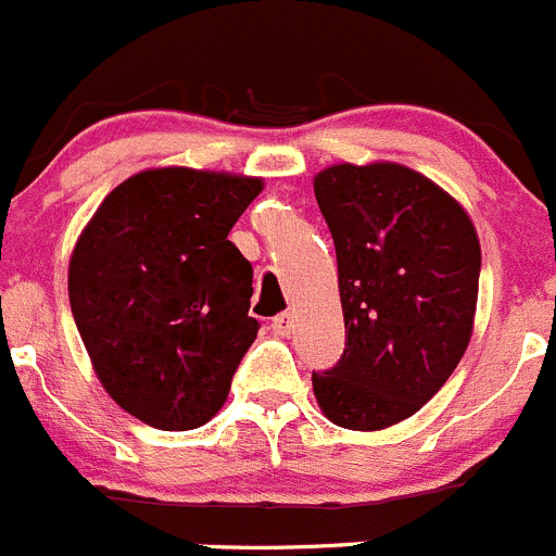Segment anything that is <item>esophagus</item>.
Instances as JSON below:
<instances>
[{
  "instance_id": "esophagus-1",
  "label": "esophagus",
  "mask_w": 556,
  "mask_h": 556,
  "mask_svg": "<svg viewBox=\"0 0 556 556\" xmlns=\"http://www.w3.org/2000/svg\"><path fill=\"white\" fill-rule=\"evenodd\" d=\"M269 327H273L275 336L287 338L289 332H292V327H294V316H292V314H278V316H275L273 325H269Z\"/></svg>"
}]
</instances>
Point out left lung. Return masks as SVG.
Instances as JSON below:
<instances>
[{
    "mask_svg": "<svg viewBox=\"0 0 556 556\" xmlns=\"http://www.w3.org/2000/svg\"><path fill=\"white\" fill-rule=\"evenodd\" d=\"M314 193L338 258L346 349L314 374L330 422L379 431L451 379L472 338L480 240L467 210L401 163H336Z\"/></svg>",
    "mask_w": 556,
    "mask_h": 556,
    "instance_id": "1",
    "label": "left lung"
}]
</instances>
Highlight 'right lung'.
I'll list each match as a JSON object with an SVG mask.
<instances>
[{
	"mask_svg": "<svg viewBox=\"0 0 556 556\" xmlns=\"http://www.w3.org/2000/svg\"><path fill=\"white\" fill-rule=\"evenodd\" d=\"M258 177L147 168L116 185L78 235L67 294L105 393L161 431L218 415L242 354L253 267L226 240Z\"/></svg>",
	"mask_w": 556,
	"mask_h": 556,
	"instance_id": "obj_1",
	"label": "right lung"
}]
</instances>
